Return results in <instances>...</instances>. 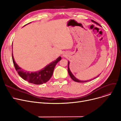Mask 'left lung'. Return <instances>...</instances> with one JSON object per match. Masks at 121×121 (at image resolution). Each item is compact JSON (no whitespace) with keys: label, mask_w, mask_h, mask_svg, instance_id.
<instances>
[{"label":"left lung","mask_w":121,"mask_h":121,"mask_svg":"<svg viewBox=\"0 0 121 121\" xmlns=\"http://www.w3.org/2000/svg\"><path fill=\"white\" fill-rule=\"evenodd\" d=\"M91 21H92V22H94V23H96L97 24L99 25V24L98 22H95V21H93V20H91ZM69 62H68V73H69V76H70L71 78L73 81H75V82H88V81H91V80H93V79H95L96 78H97L98 77H99V75H98L97 77L94 78L93 79H90V80H86V81H82V80H79V79H77V78H76L74 77V76L73 74V73H72V72H71L70 69H69Z\"/></svg>","instance_id":"left-lung-1"}]
</instances>
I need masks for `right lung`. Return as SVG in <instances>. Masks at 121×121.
Listing matches in <instances>:
<instances>
[{
	"label": "right lung",
	"mask_w": 121,
	"mask_h": 121,
	"mask_svg": "<svg viewBox=\"0 0 121 121\" xmlns=\"http://www.w3.org/2000/svg\"><path fill=\"white\" fill-rule=\"evenodd\" d=\"M12 55L14 65L19 75L24 80L27 81L29 83L37 85L46 83L52 77L56 65L61 59V57H59L55 61L50 63L41 70L38 72H30L25 71L19 67L14 60L13 52Z\"/></svg>",
	"instance_id": "right-lung-1"
}]
</instances>
